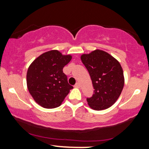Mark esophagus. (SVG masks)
<instances>
[{
  "label": "esophagus",
  "mask_w": 149,
  "mask_h": 149,
  "mask_svg": "<svg viewBox=\"0 0 149 149\" xmlns=\"http://www.w3.org/2000/svg\"><path fill=\"white\" fill-rule=\"evenodd\" d=\"M75 87H76V88H80V83H76V85H75Z\"/></svg>",
  "instance_id": "1"
}]
</instances>
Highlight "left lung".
Masks as SVG:
<instances>
[{
    "instance_id": "obj_1",
    "label": "left lung",
    "mask_w": 149,
    "mask_h": 149,
    "mask_svg": "<svg viewBox=\"0 0 149 149\" xmlns=\"http://www.w3.org/2000/svg\"><path fill=\"white\" fill-rule=\"evenodd\" d=\"M80 59L90 73L95 89L92 97L87 98L88 105L97 111L111 107L124 86L123 71L119 61L100 49L82 54Z\"/></svg>"
}]
</instances>
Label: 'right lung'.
I'll return each mask as SVG.
<instances>
[{
  "label": "right lung",
  "mask_w": 149,
  "mask_h": 149,
  "mask_svg": "<svg viewBox=\"0 0 149 149\" xmlns=\"http://www.w3.org/2000/svg\"><path fill=\"white\" fill-rule=\"evenodd\" d=\"M71 58L69 54L63 55L58 50H50L31 64L26 73L27 88L35 102L42 107H59L73 88L63 73V68Z\"/></svg>",
  "instance_id": "right-lung-1"
}]
</instances>
